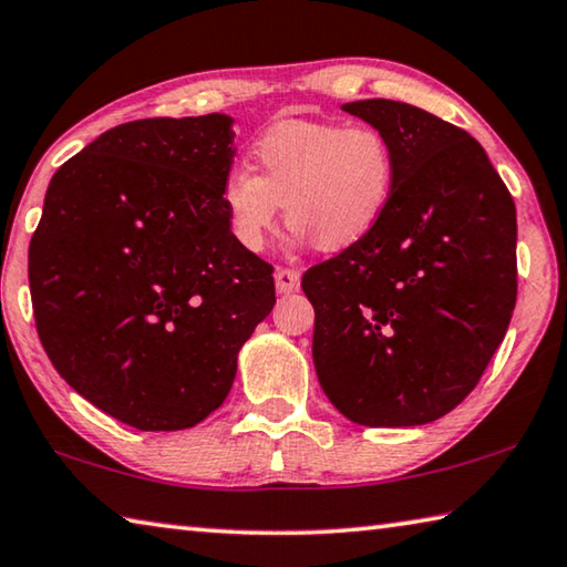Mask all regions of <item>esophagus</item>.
Instances as JSON below:
<instances>
[{"label": "esophagus", "mask_w": 567, "mask_h": 567, "mask_svg": "<svg viewBox=\"0 0 567 567\" xmlns=\"http://www.w3.org/2000/svg\"><path fill=\"white\" fill-rule=\"evenodd\" d=\"M275 287L277 292H295L297 287H300V270H295V267H277L275 270Z\"/></svg>", "instance_id": "34e87169"}]
</instances>
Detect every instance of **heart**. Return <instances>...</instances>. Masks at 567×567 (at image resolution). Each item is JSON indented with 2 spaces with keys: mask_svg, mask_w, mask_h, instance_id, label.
<instances>
[{
  "mask_svg": "<svg viewBox=\"0 0 567 567\" xmlns=\"http://www.w3.org/2000/svg\"><path fill=\"white\" fill-rule=\"evenodd\" d=\"M250 168H233L220 200L230 233L260 252L282 200L295 238L339 252L364 240L391 203L396 163L389 141L372 126L329 121L282 123L255 143Z\"/></svg>",
  "mask_w": 567,
  "mask_h": 567,
  "instance_id": "heart-1",
  "label": "heart"
}]
</instances>
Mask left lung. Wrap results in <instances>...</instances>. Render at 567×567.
Returning <instances> with one entry per match:
<instances>
[{"mask_svg": "<svg viewBox=\"0 0 567 567\" xmlns=\"http://www.w3.org/2000/svg\"><path fill=\"white\" fill-rule=\"evenodd\" d=\"M342 109L389 141L396 185L364 240L302 275L317 379L354 424H429L471 394L506 337L516 205L454 123L389 99Z\"/></svg>", "mask_w": 567, "mask_h": 567, "instance_id": "8db88e82", "label": "left lung"}]
</instances>
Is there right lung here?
<instances>
[{
	"instance_id": "obj_1",
	"label": "right lung",
	"mask_w": 567,
	"mask_h": 567,
	"mask_svg": "<svg viewBox=\"0 0 567 567\" xmlns=\"http://www.w3.org/2000/svg\"><path fill=\"white\" fill-rule=\"evenodd\" d=\"M233 118L128 121L49 183L29 243L37 332L56 372L141 431L190 429L233 386L275 305L272 265L220 200Z\"/></svg>"
}]
</instances>
